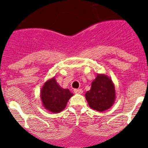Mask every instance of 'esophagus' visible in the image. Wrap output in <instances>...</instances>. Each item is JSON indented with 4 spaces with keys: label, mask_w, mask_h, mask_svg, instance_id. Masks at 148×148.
Here are the masks:
<instances>
[{
    "label": "esophagus",
    "mask_w": 148,
    "mask_h": 148,
    "mask_svg": "<svg viewBox=\"0 0 148 148\" xmlns=\"http://www.w3.org/2000/svg\"><path fill=\"white\" fill-rule=\"evenodd\" d=\"M74 92L77 94H82L83 91H82V89H74Z\"/></svg>",
    "instance_id": "esophagus-1"
}]
</instances>
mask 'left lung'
I'll return each instance as SVG.
<instances>
[{
  "label": "left lung",
  "instance_id": "left-lung-1",
  "mask_svg": "<svg viewBox=\"0 0 148 148\" xmlns=\"http://www.w3.org/2000/svg\"><path fill=\"white\" fill-rule=\"evenodd\" d=\"M89 107L98 112L110 108L115 99L114 84L104 74H98L92 82L91 89L85 94Z\"/></svg>",
  "mask_w": 148,
  "mask_h": 148
}]
</instances>
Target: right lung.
I'll use <instances>...</instances> for the list:
<instances>
[{
    "label": "right lung",
    "mask_w": 148,
    "mask_h": 148,
    "mask_svg": "<svg viewBox=\"0 0 148 148\" xmlns=\"http://www.w3.org/2000/svg\"><path fill=\"white\" fill-rule=\"evenodd\" d=\"M73 94L68 89L61 87L55 78L49 79L41 89V98L44 107L51 112L57 113L63 110Z\"/></svg>",
    "instance_id": "right-lung-1"
}]
</instances>
